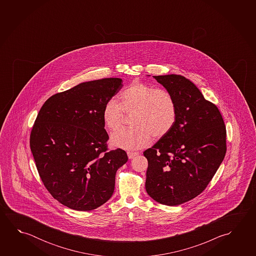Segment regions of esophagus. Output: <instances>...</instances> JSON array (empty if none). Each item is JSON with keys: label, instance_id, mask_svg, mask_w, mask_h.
<instances>
[{"label": "esophagus", "instance_id": "34e87169", "mask_svg": "<svg viewBox=\"0 0 256 256\" xmlns=\"http://www.w3.org/2000/svg\"><path fill=\"white\" fill-rule=\"evenodd\" d=\"M139 154L138 152H128V159H133L136 156H138Z\"/></svg>", "mask_w": 256, "mask_h": 256}]
</instances>
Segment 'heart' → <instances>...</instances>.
<instances>
[{
    "label": "heart",
    "instance_id": "b5f03b06",
    "mask_svg": "<svg viewBox=\"0 0 256 256\" xmlns=\"http://www.w3.org/2000/svg\"><path fill=\"white\" fill-rule=\"evenodd\" d=\"M120 106L114 99L105 102L102 122L110 130L122 126L123 114L134 112L131 130H122L112 134V146L128 151L150 144L152 136L162 138L170 133L176 120V104L172 94L140 81H134L120 94Z\"/></svg>",
    "mask_w": 256,
    "mask_h": 256
}]
</instances>
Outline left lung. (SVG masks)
Returning <instances> with one entry per match:
<instances>
[{"label": "left lung", "instance_id": "left-lung-1", "mask_svg": "<svg viewBox=\"0 0 256 256\" xmlns=\"http://www.w3.org/2000/svg\"><path fill=\"white\" fill-rule=\"evenodd\" d=\"M174 97L176 123L168 134L144 152L148 160L146 189L164 206L197 196L226 154V128L216 105L181 75L152 76Z\"/></svg>", "mask_w": 256, "mask_h": 256}]
</instances>
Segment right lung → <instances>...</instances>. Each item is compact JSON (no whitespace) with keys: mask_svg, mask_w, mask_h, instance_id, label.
<instances>
[{"mask_svg":"<svg viewBox=\"0 0 256 256\" xmlns=\"http://www.w3.org/2000/svg\"><path fill=\"white\" fill-rule=\"evenodd\" d=\"M122 78L81 83L50 96L30 134L38 173L50 194L76 210H92L112 196L118 170L128 162L122 149L107 152L102 109Z\"/></svg>","mask_w":256,"mask_h":256,"instance_id":"add662e5","label":"right lung"}]
</instances>
